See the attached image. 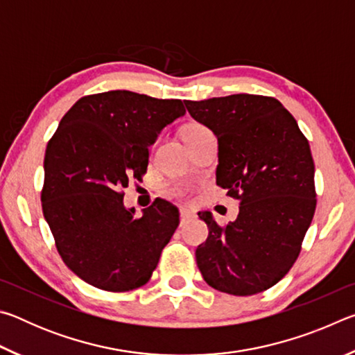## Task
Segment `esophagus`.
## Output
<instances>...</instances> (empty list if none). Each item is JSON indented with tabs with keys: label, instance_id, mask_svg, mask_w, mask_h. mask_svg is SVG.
Segmentation results:
<instances>
[{
	"label": "esophagus",
	"instance_id": "obj_1",
	"mask_svg": "<svg viewBox=\"0 0 355 355\" xmlns=\"http://www.w3.org/2000/svg\"><path fill=\"white\" fill-rule=\"evenodd\" d=\"M194 219V214H192L191 211H188V209H182V211H180V224H186V222H189V220H192Z\"/></svg>",
	"mask_w": 355,
	"mask_h": 355
}]
</instances>
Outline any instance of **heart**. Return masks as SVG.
I'll use <instances>...</instances> for the list:
<instances>
[{
  "label": "heart",
  "mask_w": 355,
  "mask_h": 355,
  "mask_svg": "<svg viewBox=\"0 0 355 355\" xmlns=\"http://www.w3.org/2000/svg\"><path fill=\"white\" fill-rule=\"evenodd\" d=\"M203 128H205V127H202V125H197V123H194V125H189V127H186V130L183 131V137L186 139V137H189L191 135L199 133V131H202ZM171 191H172L173 194H175V196H178V197H183V196L186 194L184 186H182V184H175V186H172Z\"/></svg>",
  "instance_id": "heart-1"
}]
</instances>
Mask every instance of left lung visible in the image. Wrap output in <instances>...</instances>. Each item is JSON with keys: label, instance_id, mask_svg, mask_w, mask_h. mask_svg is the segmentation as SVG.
<instances>
[{"label": "left lung", "instance_id": "left-lung-1", "mask_svg": "<svg viewBox=\"0 0 355 355\" xmlns=\"http://www.w3.org/2000/svg\"><path fill=\"white\" fill-rule=\"evenodd\" d=\"M184 105L218 136L216 184L239 200L238 218L227 225L199 213L209 233L196 250L197 266L218 291H266L297 260L316 209L307 137L274 97L236 94Z\"/></svg>", "mask_w": 355, "mask_h": 355}]
</instances>
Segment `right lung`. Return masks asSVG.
Returning <instances> with one entry per match:
<instances>
[{
  "mask_svg": "<svg viewBox=\"0 0 355 355\" xmlns=\"http://www.w3.org/2000/svg\"><path fill=\"white\" fill-rule=\"evenodd\" d=\"M186 112L182 100L130 91L81 97L45 150L42 211L62 261L105 291L146 285L178 227V208L155 199L144 214L123 207V188L142 180L148 147Z\"/></svg>",
  "mask_w": 355,
  "mask_h": 355,
  "instance_id": "1",
  "label": "right lung"
}]
</instances>
